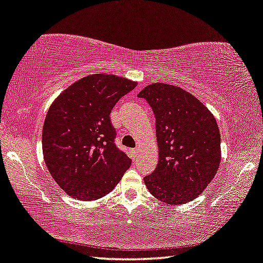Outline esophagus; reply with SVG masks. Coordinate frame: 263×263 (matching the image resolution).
Wrapping results in <instances>:
<instances>
[{
    "label": "esophagus",
    "instance_id": "obj_1",
    "mask_svg": "<svg viewBox=\"0 0 263 263\" xmlns=\"http://www.w3.org/2000/svg\"><path fill=\"white\" fill-rule=\"evenodd\" d=\"M130 153H131V157H132L133 160L138 159V156H139V149L138 148H132Z\"/></svg>",
    "mask_w": 263,
    "mask_h": 263
}]
</instances>
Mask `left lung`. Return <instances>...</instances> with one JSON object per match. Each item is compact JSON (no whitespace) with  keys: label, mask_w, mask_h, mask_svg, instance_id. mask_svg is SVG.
I'll use <instances>...</instances> for the list:
<instances>
[{"label":"left lung","mask_w":263,"mask_h":263,"mask_svg":"<svg viewBox=\"0 0 263 263\" xmlns=\"http://www.w3.org/2000/svg\"><path fill=\"white\" fill-rule=\"evenodd\" d=\"M156 116L159 161L144 178L154 198L171 205L192 201L215 177L221 161L213 114L180 86L152 83L140 91Z\"/></svg>","instance_id":"8db88e82"}]
</instances>
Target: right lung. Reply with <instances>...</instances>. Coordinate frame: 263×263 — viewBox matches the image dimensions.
Here are the masks:
<instances>
[{
    "label": "right lung",
    "instance_id": "add662e5",
    "mask_svg": "<svg viewBox=\"0 0 263 263\" xmlns=\"http://www.w3.org/2000/svg\"><path fill=\"white\" fill-rule=\"evenodd\" d=\"M137 82L93 73L52 102L42 131L45 165L57 185L77 200H98L115 189L131 159L115 145L110 114Z\"/></svg>",
    "mask_w": 263,
    "mask_h": 263
}]
</instances>
